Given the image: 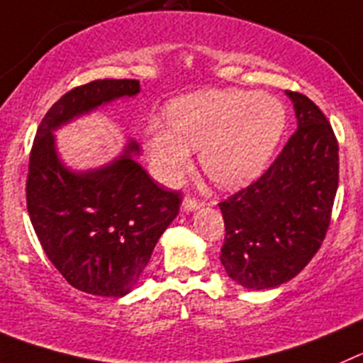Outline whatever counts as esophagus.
<instances>
[{
  "instance_id": "obj_1",
  "label": "esophagus",
  "mask_w": 363,
  "mask_h": 363,
  "mask_svg": "<svg viewBox=\"0 0 363 363\" xmlns=\"http://www.w3.org/2000/svg\"><path fill=\"white\" fill-rule=\"evenodd\" d=\"M203 206V203L196 201V199L192 198H185L184 203H182V210L184 212H196V210H199Z\"/></svg>"
}]
</instances>
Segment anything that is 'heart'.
I'll list each match as a JSON object with an SVG mask.
<instances>
[{
  "label": "heart",
  "mask_w": 363,
  "mask_h": 363,
  "mask_svg": "<svg viewBox=\"0 0 363 363\" xmlns=\"http://www.w3.org/2000/svg\"><path fill=\"white\" fill-rule=\"evenodd\" d=\"M169 128L151 123L147 151L158 174L174 179L199 150L203 171L217 185L239 189L267 167L285 130L281 101L240 89L201 91L169 103Z\"/></svg>",
  "instance_id": "b5f03b06"
}]
</instances>
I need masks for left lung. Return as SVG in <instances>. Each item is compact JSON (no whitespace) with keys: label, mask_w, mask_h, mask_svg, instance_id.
Masks as SVG:
<instances>
[{"label":"left lung","mask_w":363,"mask_h":363,"mask_svg":"<svg viewBox=\"0 0 363 363\" xmlns=\"http://www.w3.org/2000/svg\"><path fill=\"white\" fill-rule=\"evenodd\" d=\"M298 130L274 164L226 201L220 264L244 289L279 287L306 267L323 244L339 187V144L319 106L285 91Z\"/></svg>","instance_id":"obj_1"}]
</instances>
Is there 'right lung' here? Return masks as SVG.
Listing matches in <instances>:
<instances>
[{
	"mask_svg": "<svg viewBox=\"0 0 363 363\" xmlns=\"http://www.w3.org/2000/svg\"><path fill=\"white\" fill-rule=\"evenodd\" d=\"M139 92V80L72 89L48 110L30 153L26 206L40 246L69 285L92 296L123 298L135 289L182 196L158 187L135 162V140L108 164L76 171L62 162L53 132Z\"/></svg>",
	"mask_w": 363,
	"mask_h": 363,
	"instance_id": "right-lung-1",
	"label": "right lung"
}]
</instances>
